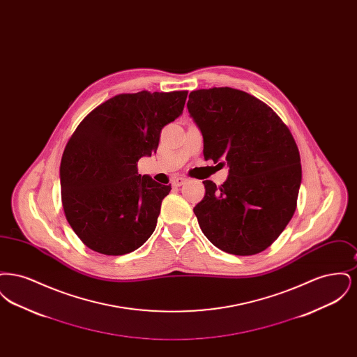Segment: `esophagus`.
I'll return each instance as SVG.
<instances>
[{
    "instance_id": "1",
    "label": "esophagus",
    "mask_w": 357,
    "mask_h": 357,
    "mask_svg": "<svg viewBox=\"0 0 357 357\" xmlns=\"http://www.w3.org/2000/svg\"><path fill=\"white\" fill-rule=\"evenodd\" d=\"M187 178L185 176H175L174 179H172V186H182V185H185L186 183Z\"/></svg>"
}]
</instances>
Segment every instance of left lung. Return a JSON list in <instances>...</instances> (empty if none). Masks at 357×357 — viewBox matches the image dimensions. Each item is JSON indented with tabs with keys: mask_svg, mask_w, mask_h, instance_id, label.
Here are the masks:
<instances>
[{
	"mask_svg": "<svg viewBox=\"0 0 357 357\" xmlns=\"http://www.w3.org/2000/svg\"><path fill=\"white\" fill-rule=\"evenodd\" d=\"M187 108L204 135V156L229 166L217 187L204 181L194 214L229 255L268 249L291 220L301 183L298 147L287 124L255 96L229 86L190 92Z\"/></svg>",
	"mask_w": 357,
	"mask_h": 357,
	"instance_id": "8db88e82",
	"label": "left lung"
}]
</instances>
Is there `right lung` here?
Segmentation results:
<instances>
[{
    "mask_svg": "<svg viewBox=\"0 0 357 357\" xmlns=\"http://www.w3.org/2000/svg\"><path fill=\"white\" fill-rule=\"evenodd\" d=\"M187 91L120 93L91 111L66 146L60 165L66 218L86 248L123 255L153 234L171 185L137 174L156 153L162 128L185 107Z\"/></svg>",
    "mask_w": 357,
    "mask_h": 357,
    "instance_id": "add662e5",
    "label": "right lung"
}]
</instances>
